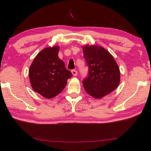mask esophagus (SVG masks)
<instances>
[{
    "mask_svg": "<svg viewBox=\"0 0 151 151\" xmlns=\"http://www.w3.org/2000/svg\"><path fill=\"white\" fill-rule=\"evenodd\" d=\"M71 72H72V74H73V76H77V73H77V71H76V70H72Z\"/></svg>",
    "mask_w": 151,
    "mask_h": 151,
    "instance_id": "34e87169",
    "label": "esophagus"
}]
</instances>
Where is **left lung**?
I'll return each instance as SVG.
<instances>
[{"instance_id":"left-lung-1","label":"left lung","mask_w":151,"mask_h":151,"mask_svg":"<svg viewBox=\"0 0 151 151\" xmlns=\"http://www.w3.org/2000/svg\"><path fill=\"white\" fill-rule=\"evenodd\" d=\"M84 58L88 67V75L83 81L86 91L101 99L118 87L120 83L119 67L110 53L101 46H83Z\"/></svg>"}]
</instances>
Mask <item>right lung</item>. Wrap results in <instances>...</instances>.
<instances>
[{"mask_svg": "<svg viewBox=\"0 0 151 151\" xmlns=\"http://www.w3.org/2000/svg\"><path fill=\"white\" fill-rule=\"evenodd\" d=\"M60 47L43 49L35 58L29 70L32 89L47 99L54 97L64 89L72 73L58 57Z\"/></svg>", "mask_w": 151, "mask_h": 151, "instance_id": "1", "label": "right lung"}]
</instances>
